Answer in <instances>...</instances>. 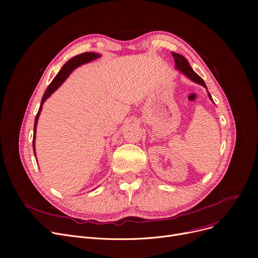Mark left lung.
Here are the masks:
<instances>
[{"label": "left lung", "instance_id": "1", "mask_svg": "<svg viewBox=\"0 0 258 258\" xmlns=\"http://www.w3.org/2000/svg\"><path fill=\"white\" fill-rule=\"evenodd\" d=\"M171 54H172L174 62H175V67H177L178 69H179L182 73H184L188 78H190L192 81H195V83L200 84V85H202L203 87H205V88L207 89V87H206V85H205V83H204V80H203V79L191 69V67H190V64H189L188 60H187L183 55H181V54H178V53H174V52H172ZM208 95H209L210 99L212 100L211 95H210V94H208Z\"/></svg>", "mask_w": 258, "mask_h": 258}]
</instances>
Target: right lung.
Listing matches in <instances>:
<instances>
[{"instance_id": "1", "label": "right lung", "mask_w": 258, "mask_h": 258, "mask_svg": "<svg viewBox=\"0 0 258 258\" xmlns=\"http://www.w3.org/2000/svg\"><path fill=\"white\" fill-rule=\"evenodd\" d=\"M99 55L97 53H94V52H86V53H81V54H78V55L72 57L70 60H68L60 69V71L57 73V75L54 77V79L52 80V83L49 85V87L47 88L44 96L42 98V102H40V106L38 108V112L35 116V121H34V134H33V152H34V155H35V150H34V139H35V130H36V123H37V120H38V116L40 114V111H42V105L43 103L46 101V99L50 96V95L55 91L62 83L64 81V79L69 76V74L75 69L76 67L83 64V63H86V62H89L93 59H96L98 58Z\"/></svg>"}]
</instances>
